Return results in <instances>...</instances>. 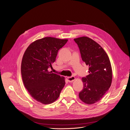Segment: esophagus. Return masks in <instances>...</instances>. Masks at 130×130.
<instances>
[{"label":"esophagus","instance_id":"obj_1","mask_svg":"<svg viewBox=\"0 0 130 130\" xmlns=\"http://www.w3.org/2000/svg\"><path fill=\"white\" fill-rule=\"evenodd\" d=\"M67 80L69 82H71L74 81L75 80V77L74 76H71V77H67Z\"/></svg>","mask_w":130,"mask_h":130}]
</instances>
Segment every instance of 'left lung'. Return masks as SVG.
Returning <instances> with one entry per match:
<instances>
[{"instance_id":"8db88e82","label":"left lung","mask_w":130,"mask_h":130,"mask_svg":"<svg viewBox=\"0 0 130 130\" xmlns=\"http://www.w3.org/2000/svg\"><path fill=\"white\" fill-rule=\"evenodd\" d=\"M82 60L89 66V73L82 78L84 89L79 93L80 99L87 104L101 100L110 88L112 69L107 53L101 46L92 39L81 37L74 39Z\"/></svg>"}]
</instances>
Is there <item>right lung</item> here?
Returning <instances> with one entry per match:
<instances>
[{"mask_svg":"<svg viewBox=\"0 0 130 130\" xmlns=\"http://www.w3.org/2000/svg\"><path fill=\"white\" fill-rule=\"evenodd\" d=\"M67 39L44 37L31 43L23 55L21 74L30 95L38 102L51 104L55 101L65 85V78L49 72L58 50Z\"/></svg>","mask_w":130,"mask_h":130,"instance_id":"right-lung-1","label":"right lung"}]
</instances>
